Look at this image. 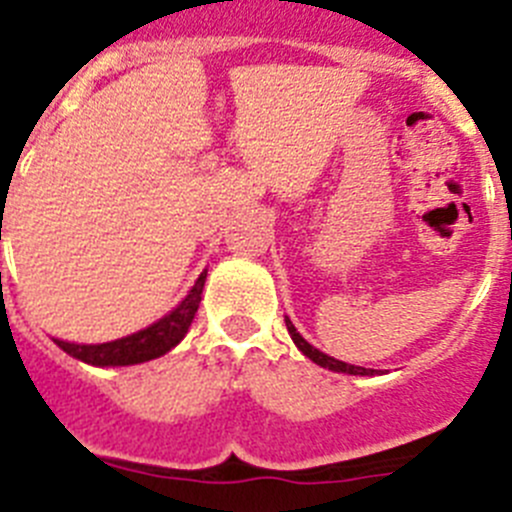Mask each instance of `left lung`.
<instances>
[{
    "label": "left lung",
    "instance_id": "left-lung-1",
    "mask_svg": "<svg viewBox=\"0 0 512 512\" xmlns=\"http://www.w3.org/2000/svg\"><path fill=\"white\" fill-rule=\"evenodd\" d=\"M284 322H287V330H289V335H292L294 345H297V348L302 350V353L307 355L312 363L322 365V368H327V370H335V373H350V375H373L375 373V370H370V368H360V365L342 363V360H335V358H330V355L320 353V350L312 348V345H309V342L299 335L297 327L292 325V320H289V317H284Z\"/></svg>",
    "mask_w": 512,
    "mask_h": 512
}]
</instances>
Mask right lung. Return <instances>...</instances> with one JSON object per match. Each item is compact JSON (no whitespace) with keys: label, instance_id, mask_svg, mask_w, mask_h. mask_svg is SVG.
<instances>
[{"label":"right lung","instance_id":"add662e5","mask_svg":"<svg viewBox=\"0 0 512 512\" xmlns=\"http://www.w3.org/2000/svg\"><path fill=\"white\" fill-rule=\"evenodd\" d=\"M205 276H208V271H203L198 276L195 287L187 292V297L170 314H164L162 320L134 332V335H126L121 340L101 342V345H78V342H65L55 337V345L60 350H65L68 355H73V358L83 360L88 365H101V368L103 365L147 363V360L170 353L177 342L187 335L192 320H195V312H198L200 299H203Z\"/></svg>","mask_w":512,"mask_h":512}]
</instances>
